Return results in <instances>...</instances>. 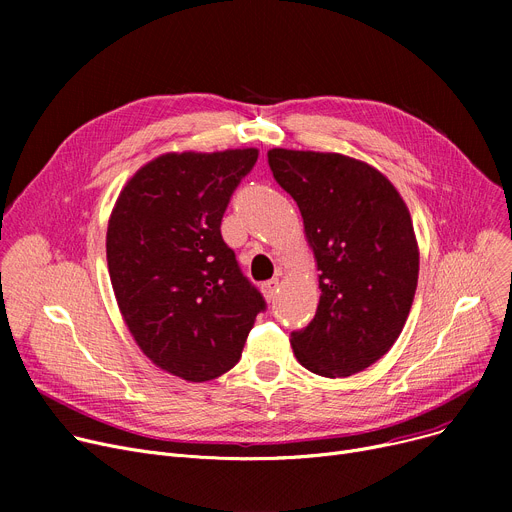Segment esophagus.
I'll return each instance as SVG.
<instances>
[{"label":"esophagus","instance_id":"esophagus-1","mask_svg":"<svg viewBox=\"0 0 512 512\" xmlns=\"http://www.w3.org/2000/svg\"><path fill=\"white\" fill-rule=\"evenodd\" d=\"M278 288H280L278 278H274V280H267V282H263V284H261V292H263V297H265V301H267V303H272V301L276 299Z\"/></svg>","mask_w":512,"mask_h":512}]
</instances>
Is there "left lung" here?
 <instances>
[{
	"mask_svg": "<svg viewBox=\"0 0 512 512\" xmlns=\"http://www.w3.org/2000/svg\"><path fill=\"white\" fill-rule=\"evenodd\" d=\"M276 182L297 201L321 297L297 361L324 378H348L380 361L409 317L419 247L407 203L373 166L342 153L270 149Z\"/></svg>",
	"mask_w": 512,
	"mask_h": 512,
	"instance_id": "8db88e82",
	"label": "left lung"
}]
</instances>
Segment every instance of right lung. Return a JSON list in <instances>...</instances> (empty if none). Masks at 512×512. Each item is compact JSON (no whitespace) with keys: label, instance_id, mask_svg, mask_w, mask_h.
Instances as JSON below:
<instances>
[{"label":"right lung","instance_id":"1","mask_svg":"<svg viewBox=\"0 0 512 512\" xmlns=\"http://www.w3.org/2000/svg\"><path fill=\"white\" fill-rule=\"evenodd\" d=\"M255 147L164 153L137 170L107 222V270L145 357L186 382L230 371L265 309L220 224Z\"/></svg>","mask_w":512,"mask_h":512}]
</instances>
